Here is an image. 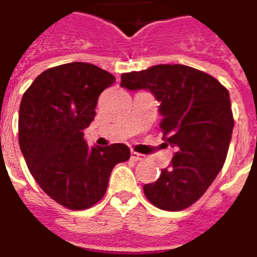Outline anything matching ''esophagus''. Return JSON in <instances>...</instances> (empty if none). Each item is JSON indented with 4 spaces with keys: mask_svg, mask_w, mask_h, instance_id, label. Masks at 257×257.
Returning <instances> with one entry per match:
<instances>
[{
    "mask_svg": "<svg viewBox=\"0 0 257 257\" xmlns=\"http://www.w3.org/2000/svg\"><path fill=\"white\" fill-rule=\"evenodd\" d=\"M143 159H144V156H143V155H140V153H137V152L131 153V160L132 161H141Z\"/></svg>",
    "mask_w": 257,
    "mask_h": 257,
    "instance_id": "esophagus-1",
    "label": "esophagus"
}]
</instances>
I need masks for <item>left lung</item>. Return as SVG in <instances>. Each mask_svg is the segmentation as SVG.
<instances>
[{
	"label": "left lung",
	"mask_w": 257,
	"mask_h": 257,
	"mask_svg": "<svg viewBox=\"0 0 257 257\" xmlns=\"http://www.w3.org/2000/svg\"><path fill=\"white\" fill-rule=\"evenodd\" d=\"M121 86L149 89L160 101L163 139L177 148L144 193L155 207L183 211L205 193L227 159L233 114L227 88L187 65H155L121 74Z\"/></svg>",
	"instance_id": "1"
}]
</instances>
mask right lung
<instances>
[{"label": "right lung", "instance_id": "obj_1", "mask_svg": "<svg viewBox=\"0 0 257 257\" xmlns=\"http://www.w3.org/2000/svg\"><path fill=\"white\" fill-rule=\"evenodd\" d=\"M114 81L93 64L70 62L42 72L22 96L18 143L26 165L42 191L72 211L100 201L114 165L131 157L125 144L90 148L84 140L98 96Z\"/></svg>", "mask_w": 257, "mask_h": 257}]
</instances>
